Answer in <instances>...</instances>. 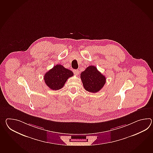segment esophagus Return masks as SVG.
Returning a JSON list of instances; mask_svg holds the SVG:
<instances>
[{"label": "esophagus", "instance_id": "obj_1", "mask_svg": "<svg viewBox=\"0 0 153 153\" xmlns=\"http://www.w3.org/2000/svg\"><path fill=\"white\" fill-rule=\"evenodd\" d=\"M73 72H74V74H75V75H78V74H79V72L78 70H74Z\"/></svg>", "mask_w": 153, "mask_h": 153}]
</instances>
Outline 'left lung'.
I'll return each instance as SVG.
<instances>
[{"instance_id":"8db88e82","label":"left lung","mask_w":153,"mask_h":153,"mask_svg":"<svg viewBox=\"0 0 153 153\" xmlns=\"http://www.w3.org/2000/svg\"><path fill=\"white\" fill-rule=\"evenodd\" d=\"M81 79L85 89L92 93L99 92L106 83L105 77L94 66H89L82 72Z\"/></svg>"}]
</instances>
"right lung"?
Listing matches in <instances>:
<instances>
[{
	"label": "right lung",
	"instance_id": "right-lung-1",
	"mask_svg": "<svg viewBox=\"0 0 153 153\" xmlns=\"http://www.w3.org/2000/svg\"><path fill=\"white\" fill-rule=\"evenodd\" d=\"M74 76L73 72L61 65H56L45 73L44 79L49 88L56 91L62 88L69 77Z\"/></svg>",
	"mask_w": 153,
	"mask_h": 153
}]
</instances>
